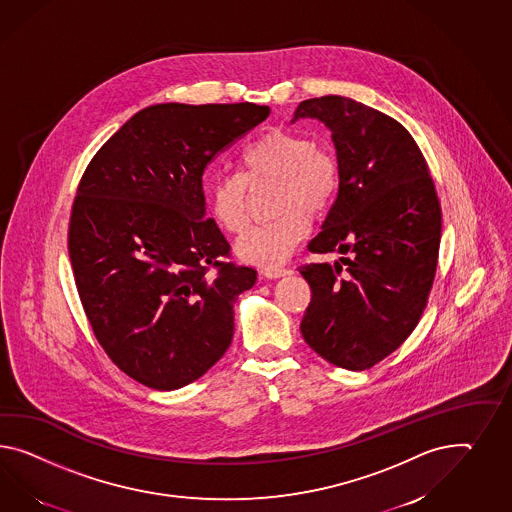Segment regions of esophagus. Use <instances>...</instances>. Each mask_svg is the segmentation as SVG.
Wrapping results in <instances>:
<instances>
[{
  "mask_svg": "<svg viewBox=\"0 0 512 512\" xmlns=\"http://www.w3.org/2000/svg\"><path fill=\"white\" fill-rule=\"evenodd\" d=\"M289 270L287 268H264L263 276L266 279H277V277L287 276Z\"/></svg>",
  "mask_w": 512,
  "mask_h": 512,
  "instance_id": "esophagus-1",
  "label": "esophagus"
}]
</instances>
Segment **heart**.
Returning <instances> with one entry per match:
<instances>
[{"mask_svg":"<svg viewBox=\"0 0 512 512\" xmlns=\"http://www.w3.org/2000/svg\"><path fill=\"white\" fill-rule=\"evenodd\" d=\"M242 173H225L208 188L214 220L229 233L248 223L246 190L264 179H276L277 218L251 227L236 242V255L261 266L283 263L309 233V216L330 207L339 184V166L332 152L318 149L307 136L272 130L249 143L240 154Z\"/></svg>","mask_w":512,"mask_h":512,"instance_id":"heart-1","label":"heart"}]
</instances>
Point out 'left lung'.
Wrapping results in <instances>:
<instances>
[{
  "instance_id": "obj_1",
  "label": "left lung",
  "mask_w": 512,
  "mask_h": 512,
  "mask_svg": "<svg viewBox=\"0 0 512 512\" xmlns=\"http://www.w3.org/2000/svg\"><path fill=\"white\" fill-rule=\"evenodd\" d=\"M317 119L332 132L339 190L309 242L335 263L300 266L311 287L300 330L318 356L363 371L414 332L436 274L442 208L410 132L352 98H309L292 123Z\"/></svg>"
}]
</instances>
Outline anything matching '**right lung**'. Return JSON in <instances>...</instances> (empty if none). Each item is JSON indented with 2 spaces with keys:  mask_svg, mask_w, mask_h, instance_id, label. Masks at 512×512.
<instances>
[{
  "mask_svg": "<svg viewBox=\"0 0 512 512\" xmlns=\"http://www.w3.org/2000/svg\"><path fill=\"white\" fill-rule=\"evenodd\" d=\"M268 115L251 102L154 104L83 173L69 229L76 287L98 343L143 386H188L233 341V305L257 272L221 263L229 244L207 218L203 173Z\"/></svg>",
  "mask_w": 512,
  "mask_h": 512,
  "instance_id": "add662e5",
  "label": "right lung"
}]
</instances>
